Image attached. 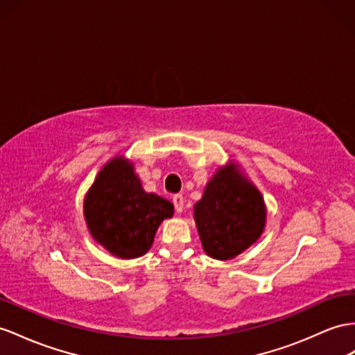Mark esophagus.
<instances>
[{
  "mask_svg": "<svg viewBox=\"0 0 355 355\" xmlns=\"http://www.w3.org/2000/svg\"><path fill=\"white\" fill-rule=\"evenodd\" d=\"M172 202H174V207H175V211L177 213H181L183 211L184 208V198L181 195H174V198H172Z\"/></svg>",
  "mask_w": 355,
  "mask_h": 355,
  "instance_id": "esophagus-1",
  "label": "esophagus"
}]
</instances>
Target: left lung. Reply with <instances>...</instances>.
<instances>
[{"label":"left lung","instance_id":"8db88e82","mask_svg":"<svg viewBox=\"0 0 355 355\" xmlns=\"http://www.w3.org/2000/svg\"><path fill=\"white\" fill-rule=\"evenodd\" d=\"M193 217L204 252L213 259L228 261L259 240L267 207L258 187L231 160L207 183L193 205Z\"/></svg>","mask_w":355,"mask_h":355}]
</instances>
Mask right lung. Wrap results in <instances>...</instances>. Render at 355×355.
I'll list each match as a JSON object with an SVG mask.
<instances>
[{"mask_svg": "<svg viewBox=\"0 0 355 355\" xmlns=\"http://www.w3.org/2000/svg\"><path fill=\"white\" fill-rule=\"evenodd\" d=\"M172 216V202L145 192L133 162L124 156H115L98 171L84 199L91 237L121 259L145 255L160 223Z\"/></svg>", "mask_w": 355, "mask_h": 355, "instance_id": "obj_1", "label": "right lung"}]
</instances>
